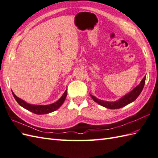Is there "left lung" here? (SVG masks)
Here are the masks:
<instances>
[{
	"instance_id": "1",
	"label": "left lung",
	"mask_w": 158,
	"mask_h": 158,
	"mask_svg": "<svg viewBox=\"0 0 158 158\" xmlns=\"http://www.w3.org/2000/svg\"><path fill=\"white\" fill-rule=\"evenodd\" d=\"M145 76L143 79H142L139 85L135 88L132 91H131L127 94H126L124 96V97L121 98L118 101H114V102H109V101H102V100H100L97 98H96L94 96H92L91 94H90V97L96 102H97L100 105H101L104 107H106L107 109H120L126 105H127L128 104L133 102L134 101H135L137 98L139 97V95L141 94L142 90H143L145 85Z\"/></svg>"
}]
</instances>
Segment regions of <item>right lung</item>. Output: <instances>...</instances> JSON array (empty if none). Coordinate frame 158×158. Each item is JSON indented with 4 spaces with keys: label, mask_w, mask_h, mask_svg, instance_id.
<instances>
[{
    "label": "right lung",
    "mask_w": 158,
    "mask_h": 158,
    "mask_svg": "<svg viewBox=\"0 0 158 158\" xmlns=\"http://www.w3.org/2000/svg\"><path fill=\"white\" fill-rule=\"evenodd\" d=\"M12 93L15 99L16 100V101L19 103V105L23 107L24 109L28 110L31 112H32L35 114H48L49 113H52L53 111L56 110L57 109H59L61 106V105L64 103L65 99L66 98L67 96V89L64 92L63 95L61 96V97L56 101L54 103L50 104V105H31L27 102L24 101L23 100L19 98L15 95L13 92L12 91Z\"/></svg>",
    "instance_id": "obj_1"
}]
</instances>
